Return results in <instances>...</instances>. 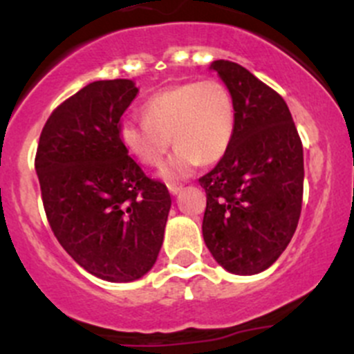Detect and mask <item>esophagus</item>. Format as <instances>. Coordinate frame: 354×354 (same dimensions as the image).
Segmentation results:
<instances>
[{
    "instance_id": "obj_1",
    "label": "esophagus",
    "mask_w": 354,
    "mask_h": 354,
    "mask_svg": "<svg viewBox=\"0 0 354 354\" xmlns=\"http://www.w3.org/2000/svg\"><path fill=\"white\" fill-rule=\"evenodd\" d=\"M167 190H169L171 195H178L181 190H183V185H180V183H167Z\"/></svg>"
}]
</instances>
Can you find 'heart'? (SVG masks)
<instances>
[{
	"instance_id": "heart-1",
	"label": "heart",
	"mask_w": 354,
	"mask_h": 354,
	"mask_svg": "<svg viewBox=\"0 0 354 354\" xmlns=\"http://www.w3.org/2000/svg\"><path fill=\"white\" fill-rule=\"evenodd\" d=\"M142 114L144 121L121 124L120 138L138 162L154 167L162 162L171 136L176 151L160 171L167 180L188 176L200 160H219L236 128L233 94L216 78L164 88L145 102Z\"/></svg>"
}]
</instances>
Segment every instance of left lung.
Returning <instances> with one entry per match:
<instances>
[{
  "mask_svg": "<svg viewBox=\"0 0 354 354\" xmlns=\"http://www.w3.org/2000/svg\"><path fill=\"white\" fill-rule=\"evenodd\" d=\"M231 91L236 128L227 152L198 180L202 233L217 263L240 276L269 269L286 250L303 202V145L274 88L227 59L210 65Z\"/></svg>",
  "mask_w": 354,
  "mask_h": 354,
  "instance_id": "8db88e82",
  "label": "left lung"
}]
</instances>
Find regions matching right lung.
Listing matches in <instances>:
<instances>
[{
	"label": "right lung",
	"instance_id": "obj_1",
	"mask_svg": "<svg viewBox=\"0 0 354 354\" xmlns=\"http://www.w3.org/2000/svg\"><path fill=\"white\" fill-rule=\"evenodd\" d=\"M138 94L127 78L92 82L46 121L35 152L46 217L87 272L130 283L156 263L171 197L128 156L121 116Z\"/></svg>",
	"mask_w": 354,
	"mask_h": 354
}]
</instances>
